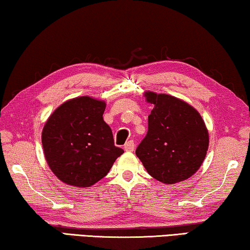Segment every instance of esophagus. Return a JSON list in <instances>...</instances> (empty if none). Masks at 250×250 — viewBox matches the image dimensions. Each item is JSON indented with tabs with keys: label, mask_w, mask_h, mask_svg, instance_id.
I'll return each mask as SVG.
<instances>
[{
	"label": "esophagus",
	"mask_w": 250,
	"mask_h": 250,
	"mask_svg": "<svg viewBox=\"0 0 250 250\" xmlns=\"http://www.w3.org/2000/svg\"><path fill=\"white\" fill-rule=\"evenodd\" d=\"M125 151H133L134 150V142L132 141V140H130V141H128L125 145Z\"/></svg>",
	"instance_id": "obj_1"
}]
</instances>
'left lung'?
<instances>
[{
    "instance_id": "obj_1",
    "label": "left lung",
    "mask_w": 250,
    "mask_h": 250,
    "mask_svg": "<svg viewBox=\"0 0 250 250\" xmlns=\"http://www.w3.org/2000/svg\"><path fill=\"white\" fill-rule=\"evenodd\" d=\"M154 104L147 133L135 150L149 174L174 184L191 177L202 166L208 149V131L192 105L166 94L146 92Z\"/></svg>"
}]
</instances>
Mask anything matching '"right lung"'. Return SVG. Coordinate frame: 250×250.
Listing matches in <instances>:
<instances>
[{
    "instance_id": "add662e5",
    "label": "right lung",
    "mask_w": 250,
    "mask_h": 250,
    "mask_svg": "<svg viewBox=\"0 0 250 250\" xmlns=\"http://www.w3.org/2000/svg\"><path fill=\"white\" fill-rule=\"evenodd\" d=\"M105 103L83 96L55 110L42 132L45 159L66 184L88 188L108 174L124 153L104 121Z\"/></svg>"
}]
</instances>
